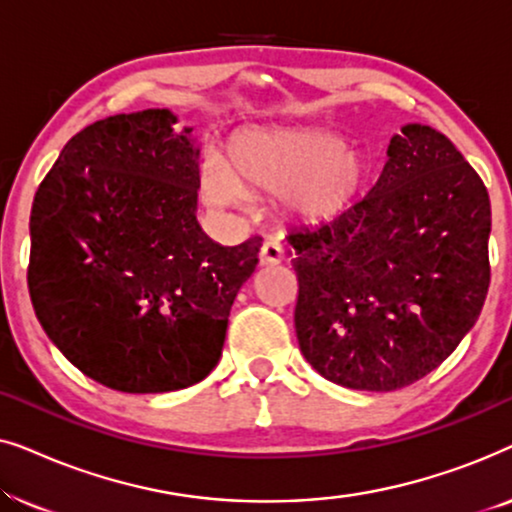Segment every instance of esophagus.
<instances>
[{"label":"esophagus","instance_id":"obj_1","mask_svg":"<svg viewBox=\"0 0 512 512\" xmlns=\"http://www.w3.org/2000/svg\"><path fill=\"white\" fill-rule=\"evenodd\" d=\"M284 261V247L282 242L275 240V237H270V240L263 242L261 247V263L263 265H277Z\"/></svg>","mask_w":512,"mask_h":512}]
</instances>
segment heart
Wrapping results in <instances>:
<instances>
[{
	"label": "heart",
	"mask_w": 512,
	"mask_h": 512,
	"mask_svg": "<svg viewBox=\"0 0 512 512\" xmlns=\"http://www.w3.org/2000/svg\"><path fill=\"white\" fill-rule=\"evenodd\" d=\"M366 177V160L335 130H249L230 144V170L207 160L202 191L214 207H237L244 191L284 193L293 216L324 221L352 205Z\"/></svg>",
	"instance_id": "1"
}]
</instances>
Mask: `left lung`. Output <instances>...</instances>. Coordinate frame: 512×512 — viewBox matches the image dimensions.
<instances>
[{
  "mask_svg": "<svg viewBox=\"0 0 512 512\" xmlns=\"http://www.w3.org/2000/svg\"><path fill=\"white\" fill-rule=\"evenodd\" d=\"M377 184L335 219L296 228V335L321 377L396 391L450 356L489 289L492 207L478 172L429 125H405Z\"/></svg>",
  "mask_w": 512,
  "mask_h": 512,
  "instance_id": "8db88e82",
  "label": "left lung"
}]
</instances>
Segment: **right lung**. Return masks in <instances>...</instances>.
<instances>
[{
	"instance_id": "1",
	"label": "right lung",
	"mask_w": 512,
	"mask_h": 512,
	"mask_svg": "<svg viewBox=\"0 0 512 512\" xmlns=\"http://www.w3.org/2000/svg\"><path fill=\"white\" fill-rule=\"evenodd\" d=\"M170 109L97 121L39 184L27 286L53 345L104 387L163 394L205 380L263 237L202 233L191 128Z\"/></svg>"
}]
</instances>
